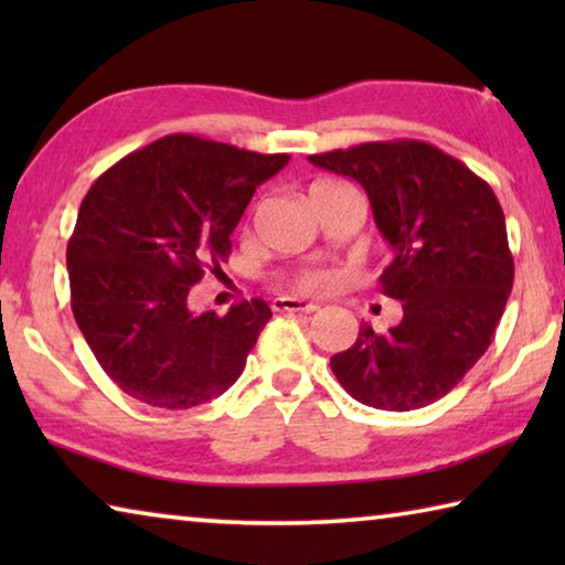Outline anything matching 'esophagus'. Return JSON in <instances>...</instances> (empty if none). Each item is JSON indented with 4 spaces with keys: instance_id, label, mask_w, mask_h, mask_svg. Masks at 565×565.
Segmentation results:
<instances>
[{
    "instance_id": "1",
    "label": "esophagus",
    "mask_w": 565,
    "mask_h": 565,
    "mask_svg": "<svg viewBox=\"0 0 565 565\" xmlns=\"http://www.w3.org/2000/svg\"><path fill=\"white\" fill-rule=\"evenodd\" d=\"M274 311H299V313H313L319 309L317 303L294 299V296H281V299H274Z\"/></svg>"
}]
</instances>
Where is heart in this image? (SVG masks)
<instances>
[{
  "label": "heart",
  "instance_id": "b5f03b06",
  "mask_svg": "<svg viewBox=\"0 0 565 565\" xmlns=\"http://www.w3.org/2000/svg\"><path fill=\"white\" fill-rule=\"evenodd\" d=\"M333 186H341L339 181H317V184L311 186L313 189H333ZM299 286L306 291H329L333 286V274L331 271H306L299 276Z\"/></svg>",
  "mask_w": 565,
  "mask_h": 565
}]
</instances>
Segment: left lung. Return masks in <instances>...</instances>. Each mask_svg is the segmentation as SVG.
I'll use <instances>...</instances> for the list:
<instances>
[{
	"mask_svg": "<svg viewBox=\"0 0 565 565\" xmlns=\"http://www.w3.org/2000/svg\"><path fill=\"white\" fill-rule=\"evenodd\" d=\"M309 161L366 191L388 244L381 291L404 309L386 333L361 323L353 347L331 356V371L366 406L434 404L491 347L509 301L513 256L499 199L426 141H369Z\"/></svg>",
	"mask_w": 565,
	"mask_h": 565,
	"instance_id": "left-lung-1",
	"label": "left lung"
}]
</instances>
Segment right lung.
<instances>
[{"instance_id":"right-lung-1","label":"right lung","mask_w":565,"mask_h":565,"mask_svg":"<svg viewBox=\"0 0 565 565\" xmlns=\"http://www.w3.org/2000/svg\"><path fill=\"white\" fill-rule=\"evenodd\" d=\"M286 164L289 154L171 134L94 181L66 246L72 311L124 394L177 411L242 376L269 303L194 313L189 291L206 269H222L256 186Z\"/></svg>"}]
</instances>
